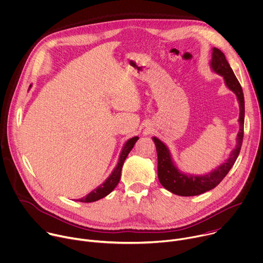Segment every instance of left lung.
I'll return each mask as SVG.
<instances>
[{
  "instance_id": "obj_1",
  "label": "left lung",
  "mask_w": 263,
  "mask_h": 263,
  "mask_svg": "<svg viewBox=\"0 0 263 263\" xmlns=\"http://www.w3.org/2000/svg\"><path fill=\"white\" fill-rule=\"evenodd\" d=\"M209 65H211V68L215 73L223 77L226 87L236 95L239 104V132L236 137V145L235 148L230 152L228 159L223 164L218 166L212 172L204 175H195L186 174L180 171L175 165L167 145L160 139L153 137L152 140L155 144L157 152V176H159V180L166 190L178 196H197L215 189L234 165L242 144L245 98L241 86L228 61L226 60L224 52L219 48L213 47L212 60L209 62Z\"/></svg>"
}]
</instances>
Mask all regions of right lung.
I'll use <instances>...</instances> for the list:
<instances>
[{
	"label": "right lung",
	"mask_w": 263,
	"mask_h": 263,
	"mask_svg": "<svg viewBox=\"0 0 263 263\" xmlns=\"http://www.w3.org/2000/svg\"><path fill=\"white\" fill-rule=\"evenodd\" d=\"M32 87V85H30L29 89ZM139 140V137H133L130 139H128L123 147L122 150L120 152L119 159H118V163L115 166V168L113 169V171L111 172V174L109 175V177L104 180L100 185H98L96 189H94L93 191H91L88 195H86L83 198L78 199L77 201L79 202H85V203H89V202H95L99 199H102L106 196H108L118 184L119 180H120V175H121V169L123 166V163L126 159V156L128 155V153L130 152V150L133 149V147L135 146L136 142Z\"/></svg>",
	"instance_id": "1"
}]
</instances>
